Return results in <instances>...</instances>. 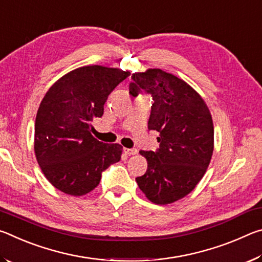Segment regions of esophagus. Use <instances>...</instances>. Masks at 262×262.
Listing matches in <instances>:
<instances>
[{"mask_svg": "<svg viewBox=\"0 0 262 262\" xmlns=\"http://www.w3.org/2000/svg\"><path fill=\"white\" fill-rule=\"evenodd\" d=\"M123 151H125L126 155H128V156H132V155H136L137 154V149L135 148H132V149H123Z\"/></svg>", "mask_w": 262, "mask_h": 262, "instance_id": "1", "label": "esophagus"}]
</instances>
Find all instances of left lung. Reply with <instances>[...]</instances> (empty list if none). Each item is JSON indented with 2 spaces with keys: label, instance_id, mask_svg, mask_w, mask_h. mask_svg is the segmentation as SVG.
<instances>
[{
  "label": "left lung",
  "instance_id": "obj_1",
  "mask_svg": "<svg viewBox=\"0 0 262 262\" xmlns=\"http://www.w3.org/2000/svg\"><path fill=\"white\" fill-rule=\"evenodd\" d=\"M129 94L152 97L149 130L158 133L156 151L140 154L147 172L136 183L150 201L168 205L195 188L209 165L214 150L211 114L200 95L183 79L162 69L132 75Z\"/></svg>",
  "mask_w": 262,
  "mask_h": 262
}]
</instances>
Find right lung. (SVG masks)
<instances>
[{"label": "right lung", "instance_id": "obj_1", "mask_svg": "<svg viewBox=\"0 0 262 262\" xmlns=\"http://www.w3.org/2000/svg\"><path fill=\"white\" fill-rule=\"evenodd\" d=\"M129 72L85 66L64 75L46 92L34 125V152L47 180L61 192L81 196L98 186L101 173L120 161V144L91 135L108 95Z\"/></svg>", "mask_w": 262, "mask_h": 262}]
</instances>
